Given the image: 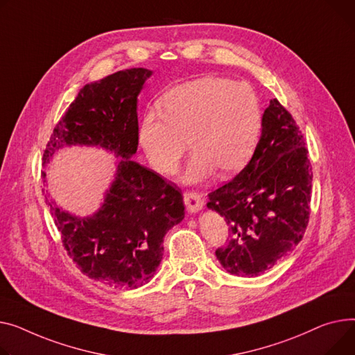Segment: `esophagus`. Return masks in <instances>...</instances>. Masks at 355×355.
Segmentation results:
<instances>
[{
    "label": "esophagus",
    "mask_w": 355,
    "mask_h": 355,
    "mask_svg": "<svg viewBox=\"0 0 355 355\" xmlns=\"http://www.w3.org/2000/svg\"><path fill=\"white\" fill-rule=\"evenodd\" d=\"M184 204L190 212H198L204 207V200L196 191H185L184 193Z\"/></svg>",
    "instance_id": "esophagus-1"
}]
</instances>
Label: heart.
<instances>
[{
  "instance_id": "obj_1",
  "label": "heart",
  "mask_w": 355,
  "mask_h": 355,
  "mask_svg": "<svg viewBox=\"0 0 355 355\" xmlns=\"http://www.w3.org/2000/svg\"><path fill=\"white\" fill-rule=\"evenodd\" d=\"M263 127V110L247 83L208 76L165 92L161 112L150 110L138 128L139 144L153 167L173 174L187 151H194L185 182H200L218 170L232 174L252 155Z\"/></svg>"
}]
</instances>
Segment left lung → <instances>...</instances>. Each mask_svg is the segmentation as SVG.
I'll list each match as a JSON object with an SVG mask.
<instances>
[{
	"label": "left lung",
	"mask_w": 355,
	"mask_h": 355,
	"mask_svg": "<svg viewBox=\"0 0 355 355\" xmlns=\"http://www.w3.org/2000/svg\"><path fill=\"white\" fill-rule=\"evenodd\" d=\"M304 144L293 115L277 98L271 100L250 162L208 194L207 207L220 212L228 225L227 244L216 255L230 274H263L302 240L313 187Z\"/></svg>",
	"instance_id": "8db88e82"
}]
</instances>
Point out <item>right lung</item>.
Returning a JSON list of instances; mask_svg holds the SVG:
<instances>
[{
    "label": "right lung",
    "instance_id": "add662e5",
    "mask_svg": "<svg viewBox=\"0 0 355 355\" xmlns=\"http://www.w3.org/2000/svg\"><path fill=\"white\" fill-rule=\"evenodd\" d=\"M150 76V69L130 68L81 88L42 157L46 162L64 146H100L121 158L105 201L92 217L77 218L45 197L77 268L115 288L150 281L161 263L164 235L184 218L178 188L131 159L138 146L137 96Z\"/></svg>",
    "mask_w": 355,
    "mask_h": 355
}]
</instances>
